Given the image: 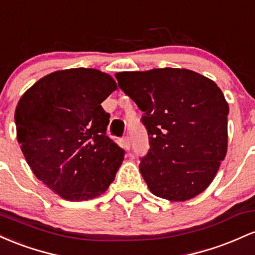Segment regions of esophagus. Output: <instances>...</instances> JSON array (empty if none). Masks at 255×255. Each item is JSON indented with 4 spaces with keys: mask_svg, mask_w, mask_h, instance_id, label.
Instances as JSON below:
<instances>
[{
    "mask_svg": "<svg viewBox=\"0 0 255 255\" xmlns=\"http://www.w3.org/2000/svg\"><path fill=\"white\" fill-rule=\"evenodd\" d=\"M123 144H124V148L127 150H130V147H131V142H130V137L127 136L124 137V139H123Z\"/></svg>",
    "mask_w": 255,
    "mask_h": 255,
    "instance_id": "obj_1",
    "label": "esophagus"
}]
</instances>
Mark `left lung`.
<instances>
[{
    "label": "left lung",
    "mask_w": 255,
    "mask_h": 255,
    "mask_svg": "<svg viewBox=\"0 0 255 255\" xmlns=\"http://www.w3.org/2000/svg\"><path fill=\"white\" fill-rule=\"evenodd\" d=\"M144 112L149 151L139 171L155 196L187 201L212 183L228 150L229 105L212 79L187 68L116 73Z\"/></svg>",
    "instance_id": "obj_1"
}]
</instances>
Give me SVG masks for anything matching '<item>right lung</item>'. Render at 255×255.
I'll return each mask as SVG.
<instances>
[{
	"label": "right lung",
	"instance_id": "right-lung-1",
	"mask_svg": "<svg viewBox=\"0 0 255 255\" xmlns=\"http://www.w3.org/2000/svg\"><path fill=\"white\" fill-rule=\"evenodd\" d=\"M117 89L96 68H68L37 81L16 105V138L28 166L67 201L106 193L124 160L106 136L110 114L101 106Z\"/></svg>",
	"mask_w": 255,
	"mask_h": 255
}]
</instances>
